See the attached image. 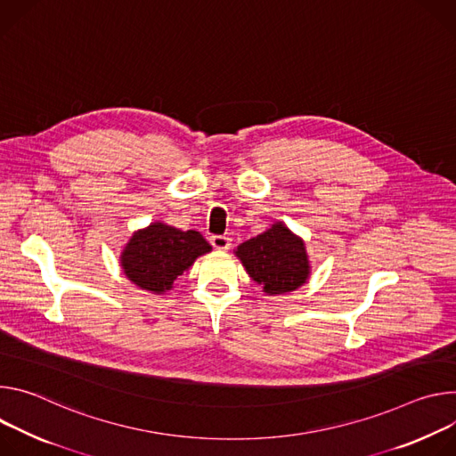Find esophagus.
<instances>
[{"instance_id":"obj_1","label":"esophagus","mask_w":456,"mask_h":456,"mask_svg":"<svg viewBox=\"0 0 456 456\" xmlns=\"http://www.w3.org/2000/svg\"><path fill=\"white\" fill-rule=\"evenodd\" d=\"M210 242H212V246L216 248V249H228L230 248V237H226V235H212V239H210Z\"/></svg>"}]
</instances>
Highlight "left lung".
Instances as JSON below:
<instances>
[{
    "label": "left lung",
    "mask_w": 456,
    "mask_h": 456,
    "mask_svg": "<svg viewBox=\"0 0 456 456\" xmlns=\"http://www.w3.org/2000/svg\"><path fill=\"white\" fill-rule=\"evenodd\" d=\"M235 254L248 275L270 295L293 291L310 275L305 244L281 223L242 242Z\"/></svg>",
    "instance_id": "1"
}]
</instances>
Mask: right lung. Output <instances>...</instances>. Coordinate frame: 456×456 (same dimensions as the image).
<instances>
[{"instance_id":"1","label":"right lung","mask_w":456,"mask_h":456,"mask_svg":"<svg viewBox=\"0 0 456 456\" xmlns=\"http://www.w3.org/2000/svg\"><path fill=\"white\" fill-rule=\"evenodd\" d=\"M212 246L195 230L181 232L163 223H154L132 235L121 266L126 277L142 289L163 293L188 270L193 261Z\"/></svg>"}]
</instances>
